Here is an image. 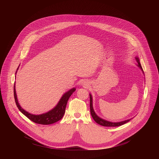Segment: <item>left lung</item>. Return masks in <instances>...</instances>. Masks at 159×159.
Masks as SVG:
<instances>
[{
    "label": "left lung",
    "instance_id": "obj_1",
    "mask_svg": "<svg viewBox=\"0 0 159 159\" xmlns=\"http://www.w3.org/2000/svg\"><path fill=\"white\" fill-rule=\"evenodd\" d=\"M136 60H137V63H139L137 65L139 66V67H140L141 70H142V72H143V69L142 67L141 66V64L140 63V60L138 57H136L135 58ZM144 74V73H143ZM90 95V114H91V116L93 117V118L94 119V120L99 125H102V126H111V127H115V126H121L126 123H128V121H129L131 119H129V120H125V121H121V122H118V123H112V122H110V121H106V120H104L101 118H99L96 114V112H94V109H93V98H92V96L91 94H89Z\"/></svg>",
    "mask_w": 159,
    "mask_h": 159
}]
</instances>
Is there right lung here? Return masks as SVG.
Returning <instances> with one entry per match:
<instances>
[{
	"label": "right lung",
	"instance_id": "1",
	"mask_svg": "<svg viewBox=\"0 0 159 159\" xmlns=\"http://www.w3.org/2000/svg\"><path fill=\"white\" fill-rule=\"evenodd\" d=\"M75 91V88H73L70 90H69L68 92H66V93H65L61 97V98L60 99L57 105L51 111L46 113H44V114H42V115H34L30 114V113L26 111L25 109H23L20 106L17 99L15 85H14V99H15L16 106L19 109V111L31 121H33L34 123L41 124V125H50L60 120L63 118L65 114V108H66L68 100H69L70 96Z\"/></svg>",
	"mask_w": 159,
	"mask_h": 159
}]
</instances>
